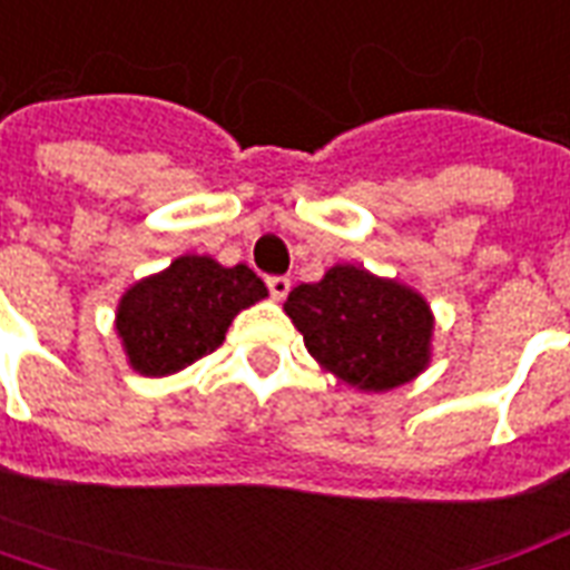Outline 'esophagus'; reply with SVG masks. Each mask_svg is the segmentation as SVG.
Here are the masks:
<instances>
[{"label": "esophagus", "instance_id": "obj_1", "mask_svg": "<svg viewBox=\"0 0 570 570\" xmlns=\"http://www.w3.org/2000/svg\"><path fill=\"white\" fill-rule=\"evenodd\" d=\"M266 284H268V293H272V298H275V302H284L286 293H289V277L275 275V277H268Z\"/></svg>", "mask_w": 570, "mask_h": 570}]
</instances>
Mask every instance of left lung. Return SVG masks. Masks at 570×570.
<instances>
[{"label": "left lung", "instance_id": "1", "mask_svg": "<svg viewBox=\"0 0 570 570\" xmlns=\"http://www.w3.org/2000/svg\"><path fill=\"white\" fill-rule=\"evenodd\" d=\"M320 367L358 391H391L428 371L433 311L412 286L367 268L332 266L284 302Z\"/></svg>", "mask_w": 570, "mask_h": 570}]
</instances>
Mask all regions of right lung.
I'll use <instances>...</instances> for the list:
<instances>
[{"label": "right lung", "instance_id": "obj_1", "mask_svg": "<svg viewBox=\"0 0 570 570\" xmlns=\"http://www.w3.org/2000/svg\"><path fill=\"white\" fill-rule=\"evenodd\" d=\"M266 295L245 263L227 268L212 256L185 254L125 289L116 334L140 376H169L215 353L229 323Z\"/></svg>", "mask_w": 570, "mask_h": 570}]
</instances>
